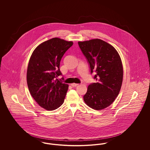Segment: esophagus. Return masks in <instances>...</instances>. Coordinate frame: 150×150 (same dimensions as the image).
<instances>
[{"label": "esophagus", "mask_w": 150, "mask_h": 150, "mask_svg": "<svg viewBox=\"0 0 150 150\" xmlns=\"http://www.w3.org/2000/svg\"><path fill=\"white\" fill-rule=\"evenodd\" d=\"M79 85V84H76V83H72L71 84V86H73V87H75V86H78Z\"/></svg>", "instance_id": "esophagus-1"}]
</instances>
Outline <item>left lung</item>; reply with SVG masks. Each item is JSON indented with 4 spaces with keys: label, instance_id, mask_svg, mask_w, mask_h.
Returning <instances> with one entry per match:
<instances>
[{
    "label": "left lung",
    "instance_id": "8db88e82",
    "mask_svg": "<svg viewBox=\"0 0 150 150\" xmlns=\"http://www.w3.org/2000/svg\"><path fill=\"white\" fill-rule=\"evenodd\" d=\"M78 44L97 81L89 85L83 99L91 108L102 110L112 103L120 91L123 78L121 58L114 47L100 39L79 42Z\"/></svg>",
    "mask_w": 150,
    "mask_h": 150
}]
</instances>
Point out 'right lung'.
I'll use <instances>...</instances> for the list:
<instances>
[{"label": "right lung", "instance_id": "obj_1", "mask_svg": "<svg viewBox=\"0 0 150 150\" xmlns=\"http://www.w3.org/2000/svg\"><path fill=\"white\" fill-rule=\"evenodd\" d=\"M72 45V42L52 38L39 45L29 60V92L38 104L47 110H56L64 102L69 85L57 78L62 75L59 70L61 58Z\"/></svg>", "mask_w": 150, "mask_h": 150}]
</instances>
